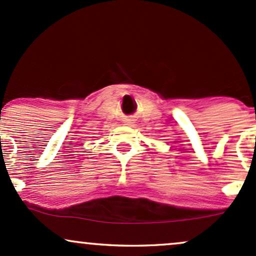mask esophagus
<instances>
[{
    "label": "esophagus",
    "mask_w": 256,
    "mask_h": 256,
    "mask_svg": "<svg viewBox=\"0 0 256 256\" xmlns=\"http://www.w3.org/2000/svg\"><path fill=\"white\" fill-rule=\"evenodd\" d=\"M135 120L133 118V117H127V118L124 120V124H127V126H134V122Z\"/></svg>",
    "instance_id": "obj_1"
}]
</instances>
